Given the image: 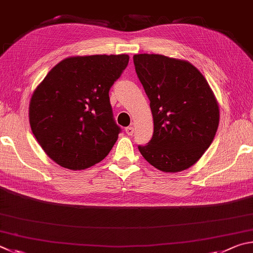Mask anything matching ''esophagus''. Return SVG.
<instances>
[{
    "mask_svg": "<svg viewBox=\"0 0 253 253\" xmlns=\"http://www.w3.org/2000/svg\"><path fill=\"white\" fill-rule=\"evenodd\" d=\"M133 132H134L133 126H127V127H126V134L132 135V134H133Z\"/></svg>",
    "mask_w": 253,
    "mask_h": 253,
    "instance_id": "esophagus-1",
    "label": "esophagus"
}]
</instances>
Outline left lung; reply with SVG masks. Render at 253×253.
Here are the masks:
<instances>
[{"instance_id":"left-lung-1","label":"left lung","mask_w":253,"mask_h":253,"mask_svg":"<svg viewBox=\"0 0 253 253\" xmlns=\"http://www.w3.org/2000/svg\"><path fill=\"white\" fill-rule=\"evenodd\" d=\"M135 72L150 100L153 135L139 151L163 172L192 167L214 139L219 105L207 80L184 60L135 54Z\"/></svg>"}]
</instances>
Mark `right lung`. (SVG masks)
Masks as SVG:
<instances>
[{"mask_svg":"<svg viewBox=\"0 0 253 253\" xmlns=\"http://www.w3.org/2000/svg\"><path fill=\"white\" fill-rule=\"evenodd\" d=\"M129 63V55L68 57L35 88L29 118L35 139L53 161L84 170L108 156L120 127L109 91Z\"/></svg>","mask_w":253,"mask_h":253,"instance_id":"1","label":"right lung"}]
</instances>
